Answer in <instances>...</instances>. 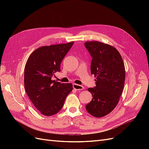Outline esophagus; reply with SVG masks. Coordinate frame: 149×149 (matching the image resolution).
Returning a JSON list of instances; mask_svg holds the SVG:
<instances>
[{"label":"esophagus","instance_id":"34e87169","mask_svg":"<svg viewBox=\"0 0 149 149\" xmlns=\"http://www.w3.org/2000/svg\"><path fill=\"white\" fill-rule=\"evenodd\" d=\"M73 88L74 89H76V91H80V90H83V89H84V87L83 86H81V85H79V84H75V83H74L73 84Z\"/></svg>","mask_w":149,"mask_h":149}]
</instances>
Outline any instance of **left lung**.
<instances>
[{"label":"left lung","mask_w":149,"mask_h":149,"mask_svg":"<svg viewBox=\"0 0 149 149\" xmlns=\"http://www.w3.org/2000/svg\"><path fill=\"white\" fill-rule=\"evenodd\" d=\"M84 45L93 58L91 73L96 78V86L88 89L93 100L86 109L96 118H102L113 111L119 101L125 78L124 63L118 49L110 45L91 41Z\"/></svg>","instance_id":"1"}]
</instances>
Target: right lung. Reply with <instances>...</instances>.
<instances>
[{
  "mask_svg": "<svg viewBox=\"0 0 149 149\" xmlns=\"http://www.w3.org/2000/svg\"><path fill=\"white\" fill-rule=\"evenodd\" d=\"M74 42L43 46L31 53L24 72L25 91L34 106L41 114L50 116L63 106L66 96L73 90L71 83L53 80L60 71V65Z\"/></svg>",
  "mask_w": 149,
  "mask_h": 149,
  "instance_id": "1",
  "label": "right lung"
}]
</instances>
